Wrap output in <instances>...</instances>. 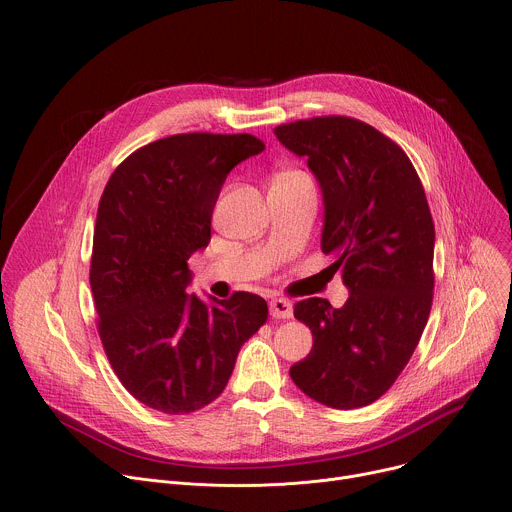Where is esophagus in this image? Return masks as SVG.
Wrapping results in <instances>:
<instances>
[{"instance_id":"obj_1","label":"esophagus","mask_w":512,"mask_h":512,"mask_svg":"<svg viewBox=\"0 0 512 512\" xmlns=\"http://www.w3.org/2000/svg\"><path fill=\"white\" fill-rule=\"evenodd\" d=\"M269 312L273 318H292L294 316V306L286 298H275L269 304Z\"/></svg>"}]
</instances>
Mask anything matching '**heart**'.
Wrapping results in <instances>:
<instances>
[{
    "mask_svg": "<svg viewBox=\"0 0 512 512\" xmlns=\"http://www.w3.org/2000/svg\"><path fill=\"white\" fill-rule=\"evenodd\" d=\"M286 175H302V173H298V171H292V173H286Z\"/></svg>",
    "mask_w": 512,
    "mask_h": 512,
    "instance_id": "1",
    "label": "heart"
}]
</instances>
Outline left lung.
Returning a JSON list of instances; mask_svg holds the SVG:
<instances>
[{
    "label": "left lung",
    "instance_id": "obj_1",
    "mask_svg": "<svg viewBox=\"0 0 512 512\" xmlns=\"http://www.w3.org/2000/svg\"><path fill=\"white\" fill-rule=\"evenodd\" d=\"M273 132L318 179L320 249L335 255L331 267L343 269L351 292L341 308L322 298L296 302L312 351L290 376L324 406H367L398 380L429 320L435 224L423 183L392 138L361 120L318 116Z\"/></svg>",
    "mask_w": 512,
    "mask_h": 512
}]
</instances>
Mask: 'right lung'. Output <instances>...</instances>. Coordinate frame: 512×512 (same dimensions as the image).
<instances>
[{
    "label": "right lung",
    "instance_id": "1",
    "mask_svg": "<svg viewBox=\"0 0 512 512\" xmlns=\"http://www.w3.org/2000/svg\"><path fill=\"white\" fill-rule=\"evenodd\" d=\"M263 149L253 134H173L128 155L106 183L89 267L98 333L122 386L149 408L188 414L216 400L267 320L257 294L206 304L185 292L226 175Z\"/></svg>",
    "mask_w": 512,
    "mask_h": 512
}]
</instances>
